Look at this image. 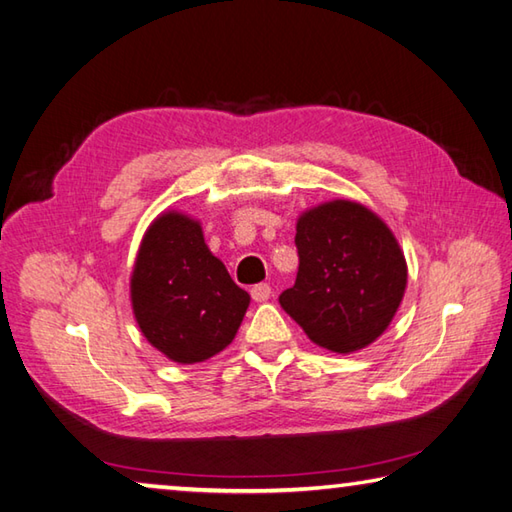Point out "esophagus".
Segmentation results:
<instances>
[{
	"label": "esophagus",
	"instance_id": "obj_1",
	"mask_svg": "<svg viewBox=\"0 0 512 512\" xmlns=\"http://www.w3.org/2000/svg\"><path fill=\"white\" fill-rule=\"evenodd\" d=\"M250 295H253L255 302H266L271 297V286L268 284H255L250 288Z\"/></svg>",
	"mask_w": 512,
	"mask_h": 512
}]
</instances>
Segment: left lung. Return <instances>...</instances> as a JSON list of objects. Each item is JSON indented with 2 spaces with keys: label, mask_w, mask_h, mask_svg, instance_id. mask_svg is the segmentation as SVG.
<instances>
[{
  "label": "left lung",
  "mask_w": 512,
  "mask_h": 512,
  "mask_svg": "<svg viewBox=\"0 0 512 512\" xmlns=\"http://www.w3.org/2000/svg\"><path fill=\"white\" fill-rule=\"evenodd\" d=\"M295 246L300 268L280 304L309 340L353 353L383 336L407 288L403 248L385 221L358 201H324L297 217Z\"/></svg>",
  "instance_id": "obj_1"
}]
</instances>
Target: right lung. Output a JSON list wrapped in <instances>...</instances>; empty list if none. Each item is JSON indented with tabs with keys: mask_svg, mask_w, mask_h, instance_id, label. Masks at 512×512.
I'll return each mask as SVG.
<instances>
[{
	"mask_svg": "<svg viewBox=\"0 0 512 512\" xmlns=\"http://www.w3.org/2000/svg\"><path fill=\"white\" fill-rule=\"evenodd\" d=\"M129 297L145 340L179 365L224 351L250 304V295L210 253L201 221L179 210H165L147 226Z\"/></svg>",
	"mask_w": 512,
	"mask_h": 512,
	"instance_id": "1",
	"label": "right lung"
}]
</instances>
